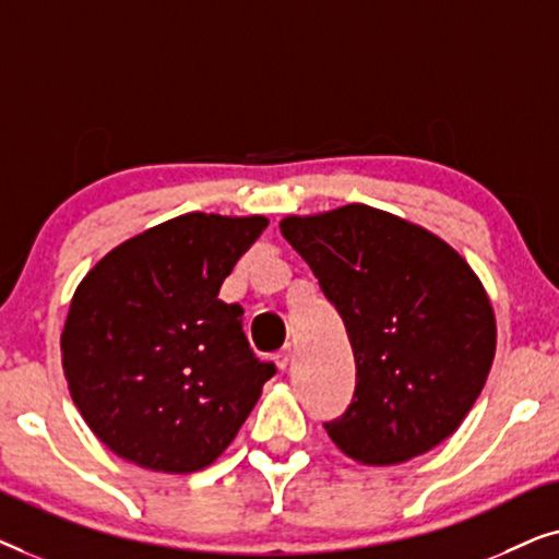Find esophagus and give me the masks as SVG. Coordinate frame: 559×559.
Returning <instances> with one entry per match:
<instances>
[{
    "label": "esophagus",
    "mask_w": 559,
    "mask_h": 559,
    "mask_svg": "<svg viewBox=\"0 0 559 559\" xmlns=\"http://www.w3.org/2000/svg\"><path fill=\"white\" fill-rule=\"evenodd\" d=\"M289 361H293V348H289V346H285V348H280V350H277V354H274V364H277L282 371H285V369H287V366H289Z\"/></svg>",
    "instance_id": "obj_1"
}]
</instances>
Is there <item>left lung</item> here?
Instances as JSON below:
<instances>
[{
  "instance_id": "1",
  "label": "left lung",
  "mask_w": 559,
  "mask_h": 559,
  "mask_svg": "<svg viewBox=\"0 0 559 559\" xmlns=\"http://www.w3.org/2000/svg\"><path fill=\"white\" fill-rule=\"evenodd\" d=\"M282 236L346 323L356 392L331 440L364 465H394L450 438L486 384L496 318L468 262L440 236L350 203L287 216Z\"/></svg>"
}]
</instances>
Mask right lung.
Listing matches in <instances>:
<instances>
[{
	"mask_svg": "<svg viewBox=\"0 0 559 559\" xmlns=\"http://www.w3.org/2000/svg\"><path fill=\"white\" fill-rule=\"evenodd\" d=\"M264 216L186 213L111 249L75 289L60 350L75 407L106 448L163 473L211 465L277 369L218 289Z\"/></svg>",
	"mask_w": 559,
	"mask_h": 559,
	"instance_id": "obj_1",
	"label": "right lung"
}]
</instances>
